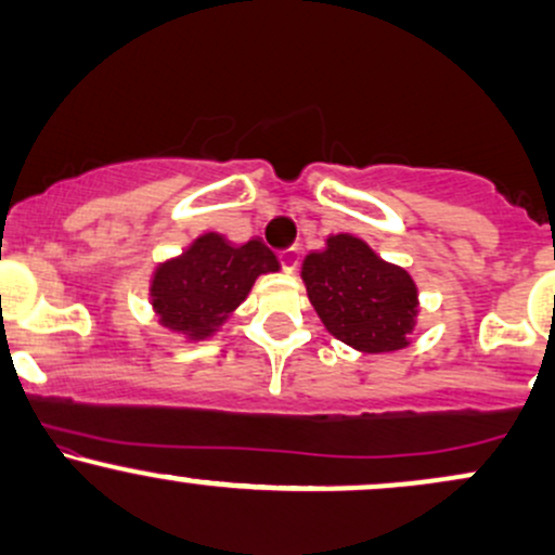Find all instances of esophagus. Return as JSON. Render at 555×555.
I'll use <instances>...</instances> for the list:
<instances>
[{"label":"esophagus","instance_id":"obj_1","mask_svg":"<svg viewBox=\"0 0 555 555\" xmlns=\"http://www.w3.org/2000/svg\"><path fill=\"white\" fill-rule=\"evenodd\" d=\"M279 260H282L284 273H295L299 266V247H289V250H284L282 256H279Z\"/></svg>","mask_w":555,"mask_h":555}]
</instances>
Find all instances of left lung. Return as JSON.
<instances>
[{"label": "left lung", "instance_id": "left-lung-1", "mask_svg": "<svg viewBox=\"0 0 555 555\" xmlns=\"http://www.w3.org/2000/svg\"><path fill=\"white\" fill-rule=\"evenodd\" d=\"M310 305L331 336L365 354L410 347L420 292L410 271L388 263L354 234H331L302 260Z\"/></svg>", "mask_w": 555, "mask_h": 555}]
</instances>
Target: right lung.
Wrapping results in <instances>:
<instances>
[{
	"mask_svg": "<svg viewBox=\"0 0 555 555\" xmlns=\"http://www.w3.org/2000/svg\"><path fill=\"white\" fill-rule=\"evenodd\" d=\"M282 266L260 240L232 245L224 234L203 232L180 256L151 273V310L158 326L184 341H206L221 331L250 295L258 276Z\"/></svg>",
	"mask_w": 555,
	"mask_h": 555,
	"instance_id": "obj_1",
	"label": "right lung"
}]
</instances>
